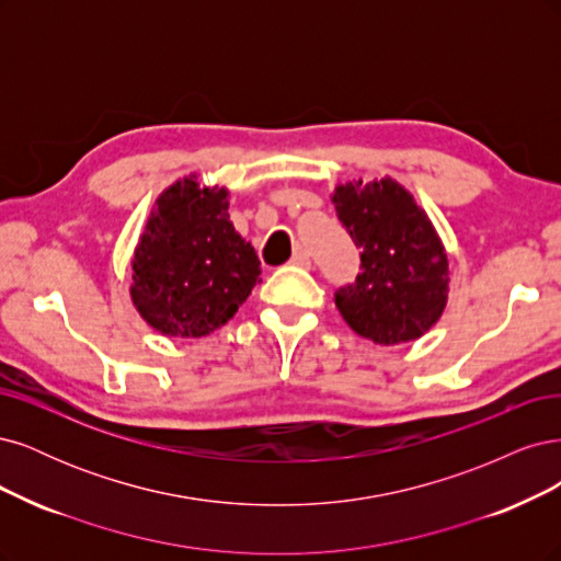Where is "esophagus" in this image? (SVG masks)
Wrapping results in <instances>:
<instances>
[{"mask_svg":"<svg viewBox=\"0 0 561 561\" xmlns=\"http://www.w3.org/2000/svg\"><path fill=\"white\" fill-rule=\"evenodd\" d=\"M291 265L310 270V267H312V259H310V254H307L305 249H296V251H294V256H291Z\"/></svg>","mask_w":561,"mask_h":561,"instance_id":"1","label":"esophagus"}]
</instances>
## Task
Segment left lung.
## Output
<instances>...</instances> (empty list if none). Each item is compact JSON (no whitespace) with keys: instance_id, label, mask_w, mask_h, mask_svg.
I'll list each match as a JSON object with an SVG mask.
<instances>
[{"instance_id":"1","label":"left lung","mask_w":561,"mask_h":561,"mask_svg":"<svg viewBox=\"0 0 561 561\" xmlns=\"http://www.w3.org/2000/svg\"><path fill=\"white\" fill-rule=\"evenodd\" d=\"M333 205L360 251V273L335 291L342 319L375 345L417 340L443 314L449 282L428 216L389 176L337 186Z\"/></svg>"}]
</instances>
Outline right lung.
Returning a JSON list of instances; mask_svg holds the SVG:
<instances>
[{
  "label": "right lung",
  "instance_id": "right-lung-1",
  "mask_svg": "<svg viewBox=\"0 0 561 561\" xmlns=\"http://www.w3.org/2000/svg\"><path fill=\"white\" fill-rule=\"evenodd\" d=\"M261 261L228 216L224 188L184 179L158 197L133 261V302L170 337L216 331L261 279Z\"/></svg>",
  "mask_w": 561,
  "mask_h": 561
}]
</instances>
